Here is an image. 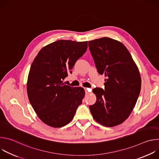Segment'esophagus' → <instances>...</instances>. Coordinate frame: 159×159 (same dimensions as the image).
I'll use <instances>...</instances> for the list:
<instances>
[{
    "label": "esophagus",
    "mask_w": 159,
    "mask_h": 159,
    "mask_svg": "<svg viewBox=\"0 0 159 159\" xmlns=\"http://www.w3.org/2000/svg\"><path fill=\"white\" fill-rule=\"evenodd\" d=\"M84 90H85V94H89L90 90H91V89H87V88H84Z\"/></svg>",
    "instance_id": "1"
}]
</instances>
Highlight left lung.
<instances>
[{"instance_id": "left-lung-1", "label": "left lung", "mask_w": 159, "mask_h": 159, "mask_svg": "<svg viewBox=\"0 0 159 159\" xmlns=\"http://www.w3.org/2000/svg\"><path fill=\"white\" fill-rule=\"evenodd\" d=\"M88 44L98 73L106 77L104 89L93 90L97 99L89 106L90 112L102 125H118L128 118L139 96V69L125 45L117 40L104 37Z\"/></svg>"}]
</instances>
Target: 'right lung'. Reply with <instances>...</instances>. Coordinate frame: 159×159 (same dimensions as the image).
Returning a JSON list of instances; mask_svg holds the SVG:
<instances>
[{"mask_svg":"<svg viewBox=\"0 0 159 159\" xmlns=\"http://www.w3.org/2000/svg\"><path fill=\"white\" fill-rule=\"evenodd\" d=\"M87 48V41L60 39L43 47L31 64L27 82L30 102L45 124L60 128L69 123L85 96L82 87L63 83Z\"/></svg>","mask_w":159,"mask_h":159,"instance_id":"add662e5","label":"right lung"}]
</instances>
